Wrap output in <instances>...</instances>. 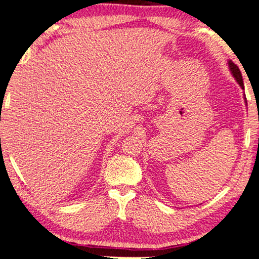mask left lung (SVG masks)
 <instances>
[{
  "label": "left lung",
  "instance_id": "left-lung-1",
  "mask_svg": "<svg viewBox=\"0 0 259 259\" xmlns=\"http://www.w3.org/2000/svg\"><path fill=\"white\" fill-rule=\"evenodd\" d=\"M228 68H230L231 70V74L233 75V77L235 78V81L239 83V86L241 87V90H244V82H243V76H241V73L240 70H239L238 65L234 64L232 61H228ZM244 99H245V104L247 105V101H246V98H245V94H244Z\"/></svg>",
  "mask_w": 259,
  "mask_h": 259
}]
</instances>
